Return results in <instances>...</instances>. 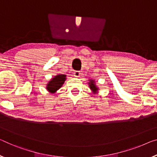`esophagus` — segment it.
Masks as SVG:
<instances>
[{"mask_svg":"<svg viewBox=\"0 0 157 157\" xmlns=\"http://www.w3.org/2000/svg\"><path fill=\"white\" fill-rule=\"evenodd\" d=\"M74 76H76V77H79V76H80L81 72H80V71H74Z\"/></svg>","mask_w":157,"mask_h":157,"instance_id":"34e87169","label":"esophagus"}]
</instances>
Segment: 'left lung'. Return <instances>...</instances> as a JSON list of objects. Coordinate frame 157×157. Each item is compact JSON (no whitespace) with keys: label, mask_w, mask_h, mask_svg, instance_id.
I'll use <instances>...</instances> for the list:
<instances>
[{"label":"left lung","mask_w":157,"mask_h":157,"mask_svg":"<svg viewBox=\"0 0 157 157\" xmlns=\"http://www.w3.org/2000/svg\"><path fill=\"white\" fill-rule=\"evenodd\" d=\"M88 86L89 88H90V90L92 91V93L94 94V95H96L98 94L99 92V88L98 86L96 85V83L94 79H89V82H88Z\"/></svg>","instance_id":"obj_1"}]
</instances>
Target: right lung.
<instances>
[{
  "label": "right lung",
  "mask_w": 157,
  "mask_h": 157,
  "mask_svg": "<svg viewBox=\"0 0 157 157\" xmlns=\"http://www.w3.org/2000/svg\"><path fill=\"white\" fill-rule=\"evenodd\" d=\"M67 79V75L65 74H57L56 76L52 77L47 83L46 90L50 93L55 94L59 89L61 88L62 85L64 83V81Z\"/></svg>",
  "instance_id": "right-lung-1"
}]
</instances>
